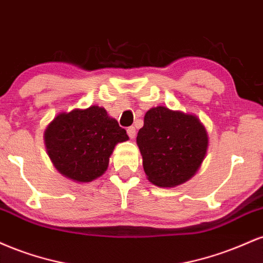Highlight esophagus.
I'll return each instance as SVG.
<instances>
[{"instance_id":"1","label":"esophagus","mask_w":263,"mask_h":263,"mask_svg":"<svg viewBox=\"0 0 263 263\" xmlns=\"http://www.w3.org/2000/svg\"><path fill=\"white\" fill-rule=\"evenodd\" d=\"M127 135L129 138H135L136 136V128L134 127V126H131V127L127 128Z\"/></svg>"}]
</instances>
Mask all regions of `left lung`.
Listing matches in <instances>:
<instances>
[{"label":"left lung","instance_id":"8db88e82","mask_svg":"<svg viewBox=\"0 0 263 263\" xmlns=\"http://www.w3.org/2000/svg\"><path fill=\"white\" fill-rule=\"evenodd\" d=\"M137 144L149 182L171 188L197 173L206 155L208 134L194 115L157 106L144 115Z\"/></svg>","mask_w":263,"mask_h":263}]
</instances>
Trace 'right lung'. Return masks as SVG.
Returning <instances> with one entry per match:
<instances>
[{
    "instance_id": "1",
    "label": "right lung",
    "mask_w": 263,
    "mask_h": 263,
    "mask_svg": "<svg viewBox=\"0 0 263 263\" xmlns=\"http://www.w3.org/2000/svg\"><path fill=\"white\" fill-rule=\"evenodd\" d=\"M127 140L126 129L99 106L59 114L44 132L54 167L64 177L81 183L102 176L115 146Z\"/></svg>"
}]
</instances>
